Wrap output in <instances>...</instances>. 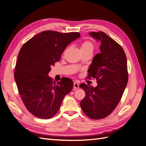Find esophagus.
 <instances>
[{"instance_id":"1","label":"esophagus","mask_w":146,"mask_h":146,"mask_svg":"<svg viewBox=\"0 0 146 146\" xmlns=\"http://www.w3.org/2000/svg\"><path fill=\"white\" fill-rule=\"evenodd\" d=\"M79 88V85L78 83H76V82H74V90H76L77 89H78Z\"/></svg>"}]
</instances>
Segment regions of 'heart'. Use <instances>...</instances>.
Here are the masks:
<instances>
[{
    "instance_id": "heart-1",
    "label": "heart",
    "mask_w": 146,
    "mask_h": 146,
    "mask_svg": "<svg viewBox=\"0 0 146 146\" xmlns=\"http://www.w3.org/2000/svg\"><path fill=\"white\" fill-rule=\"evenodd\" d=\"M80 50H81V51H85V50L93 51V50H94L93 43L90 41H83L81 44Z\"/></svg>"
}]
</instances>
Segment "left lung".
<instances>
[{
	"mask_svg": "<svg viewBox=\"0 0 146 146\" xmlns=\"http://www.w3.org/2000/svg\"><path fill=\"white\" fill-rule=\"evenodd\" d=\"M89 35L101 42L100 53L95 55L88 70V78H96L98 85L80 84L86 94L80 106L88 117L100 119L113 112L125 90L129 78L127 57L122 47L104 32Z\"/></svg>",
	"mask_w": 146,
	"mask_h": 146,
	"instance_id": "left-lung-1",
	"label": "left lung"
}]
</instances>
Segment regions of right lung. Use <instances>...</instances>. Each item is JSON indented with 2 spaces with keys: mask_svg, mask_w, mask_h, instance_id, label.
<instances>
[{
  "mask_svg": "<svg viewBox=\"0 0 146 146\" xmlns=\"http://www.w3.org/2000/svg\"><path fill=\"white\" fill-rule=\"evenodd\" d=\"M80 36L78 32L46 30L35 35L21 48L15 79L22 100L33 115L45 119L52 117L64 96L71 91V79L63 77L55 84L48 74L66 47Z\"/></svg>",
  "mask_w": 146,
  "mask_h": 146,
  "instance_id": "add662e5",
  "label": "right lung"
}]
</instances>
